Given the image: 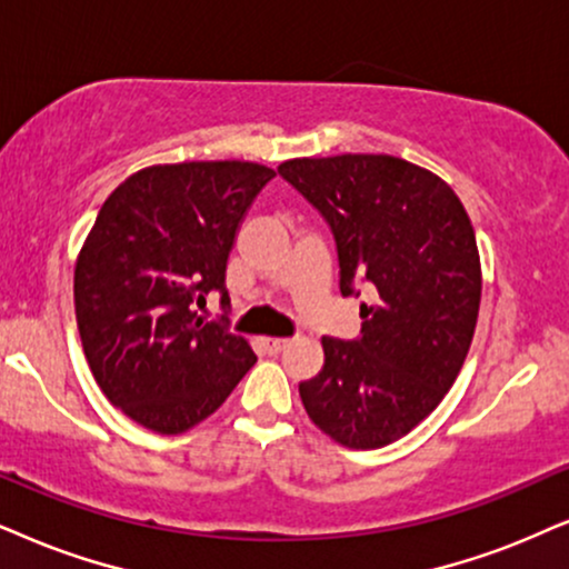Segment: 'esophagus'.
Segmentation results:
<instances>
[{
	"instance_id": "1",
	"label": "esophagus",
	"mask_w": 569,
	"mask_h": 569,
	"mask_svg": "<svg viewBox=\"0 0 569 569\" xmlns=\"http://www.w3.org/2000/svg\"><path fill=\"white\" fill-rule=\"evenodd\" d=\"M262 347L268 349V355H278L289 347V338H276V336H262Z\"/></svg>"
}]
</instances>
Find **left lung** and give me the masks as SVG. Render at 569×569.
<instances>
[{
	"instance_id": "obj_1",
	"label": "left lung",
	"mask_w": 569,
	"mask_h": 569,
	"mask_svg": "<svg viewBox=\"0 0 569 569\" xmlns=\"http://www.w3.org/2000/svg\"><path fill=\"white\" fill-rule=\"evenodd\" d=\"M280 176L336 236L341 293L362 338L322 336L320 376L299 383L309 420L347 449H380L420 426L455 386L478 326L483 272L470 214L443 178L391 154L297 157Z\"/></svg>"
}]
</instances>
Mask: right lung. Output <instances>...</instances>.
Segmentation results:
<instances>
[{"label": "right lung", "instance_id": "right-lung-1", "mask_svg": "<svg viewBox=\"0 0 569 569\" xmlns=\"http://www.w3.org/2000/svg\"><path fill=\"white\" fill-rule=\"evenodd\" d=\"M276 170L247 160L149 164L114 189L76 260V320L91 376L147 430L181 436L257 362L243 336L204 322L243 212Z\"/></svg>", "mask_w": 569, "mask_h": 569}]
</instances>
